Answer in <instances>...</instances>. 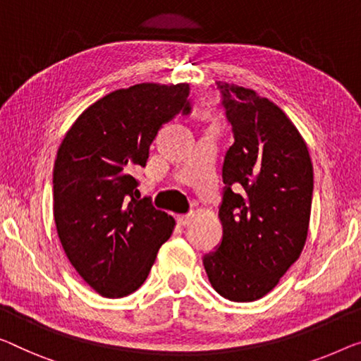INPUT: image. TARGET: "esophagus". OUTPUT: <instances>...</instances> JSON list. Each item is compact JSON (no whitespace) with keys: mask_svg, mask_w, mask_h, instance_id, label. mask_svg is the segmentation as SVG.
I'll list each match as a JSON object with an SVG mask.
<instances>
[{"mask_svg":"<svg viewBox=\"0 0 361 361\" xmlns=\"http://www.w3.org/2000/svg\"><path fill=\"white\" fill-rule=\"evenodd\" d=\"M192 219H195V214H188V215H178L176 220H178L180 225H190L192 222Z\"/></svg>","mask_w":361,"mask_h":361,"instance_id":"obj_1","label":"esophagus"}]
</instances>
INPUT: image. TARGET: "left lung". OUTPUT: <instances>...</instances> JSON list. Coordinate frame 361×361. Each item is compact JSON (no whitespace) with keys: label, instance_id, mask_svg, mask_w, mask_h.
Returning <instances> with one entry per match:
<instances>
[{"label":"left lung","instance_id":"1","mask_svg":"<svg viewBox=\"0 0 361 361\" xmlns=\"http://www.w3.org/2000/svg\"><path fill=\"white\" fill-rule=\"evenodd\" d=\"M233 128L219 209L222 243L204 256L209 282L232 301L267 295L306 243L313 199V164L290 118L256 90L217 82ZM243 187L241 195L233 190Z\"/></svg>","mask_w":361,"mask_h":361}]
</instances>
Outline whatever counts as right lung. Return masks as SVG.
Here are the masks:
<instances>
[{"label":"right lung","mask_w":361,"mask_h":361,"mask_svg":"<svg viewBox=\"0 0 361 361\" xmlns=\"http://www.w3.org/2000/svg\"><path fill=\"white\" fill-rule=\"evenodd\" d=\"M190 85L142 82L80 113L58 149L53 215L69 262L97 293L121 298L149 276L175 219L136 199L131 175L149 159L160 126L191 109Z\"/></svg>","instance_id":"add662e5"}]
</instances>
